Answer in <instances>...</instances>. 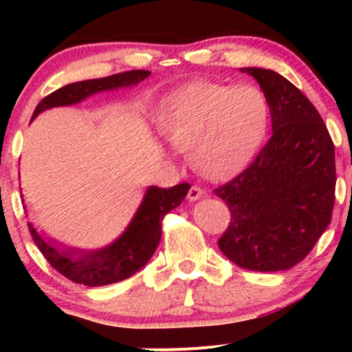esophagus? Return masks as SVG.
<instances>
[{"instance_id": "1", "label": "esophagus", "mask_w": 352, "mask_h": 352, "mask_svg": "<svg viewBox=\"0 0 352 352\" xmlns=\"http://www.w3.org/2000/svg\"><path fill=\"white\" fill-rule=\"evenodd\" d=\"M204 190H201L200 187H197V185H193L192 188L188 190V200L190 201H195V200H199V199H201V197H204Z\"/></svg>"}]
</instances>
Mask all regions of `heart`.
Segmentation results:
<instances>
[{"label": "heart", "mask_w": 352, "mask_h": 352, "mask_svg": "<svg viewBox=\"0 0 352 352\" xmlns=\"http://www.w3.org/2000/svg\"><path fill=\"white\" fill-rule=\"evenodd\" d=\"M268 122V100L254 86L192 80L168 92L155 109L165 142L188 151L195 170L212 180L228 179L252 160Z\"/></svg>", "instance_id": "obj_1"}]
</instances>
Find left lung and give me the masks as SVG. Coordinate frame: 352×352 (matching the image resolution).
<instances>
[{"instance_id":"left-lung-1","label":"left lung","mask_w":352,"mask_h":352,"mask_svg":"<svg viewBox=\"0 0 352 352\" xmlns=\"http://www.w3.org/2000/svg\"><path fill=\"white\" fill-rule=\"evenodd\" d=\"M240 71L260 84L273 134L248 168L215 190L230 210L218 246L240 268L281 272L305 260L331 223L334 145L316 107L288 79L263 67Z\"/></svg>"}]
</instances>
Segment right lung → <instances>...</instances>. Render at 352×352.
Listing matches in <instances>:
<instances>
[{
  "mask_svg": "<svg viewBox=\"0 0 352 352\" xmlns=\"http://www.w3.org/2000/svg\"><path fill=\"white\" fill-rule=\"evenodd\" d=\"M148 76L151 71L137 69L109 78L67 84L44 98L34 109L31 120L47 109L72 106L98 92L135 86ZM188 190V184H179L172 188H159L155 185L148 187L145 190L142 204L139 205L122 235L99 250L72 248L39 233L33 223H28V227L39 252L50 261L52 268L58 270L67 280L86 286L112 285L132 276L147 265L162 236L164 217L170 210L179 207L182 200L187 197Z\"/></svg>",
  "mask_w": 352,
  "mask_h": 352,
  "instance_id": "1",
  "label": "right lung"
}]
</instances>
